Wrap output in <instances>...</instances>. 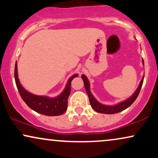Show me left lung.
Listing matches in <instances>:
<instances>
[{
  "mask_svg": "<svg viewBox=\"0 0 158 158\" xmlns=\"http://www.w3.org/2000/svg\"><path fill=\"white\" fill-rule=\"evenodd\" d=\"M143 64L144 65V61L143 60ZM81 79H83V81H84L85 88V90H86L87 94H88V97H89V100L90 106H91L93 109L95 110V111L98 112V113H102V114H117L119 113V112L123 111V110L126 109L129 107L135 101V99H137V97H138L139 91H140L141 88H142L143 82V79H144V77H143L142 79H141L140 82H139V85L137 88V89L135 90V93L133 94V95L131 97L126 99V100L123 101V102L118 103L117 105H114V106H106V105H103L102 103L99 102L97 99H95V97H94L93 94H91L90 90V82L88 81V78L84 74L81 75Z\"/></svg>",
  "mask_w": 158,
  "mask_h": 158,
  "instance_id": "8db88e82",
  "label": "left lung"
}]
</instances>
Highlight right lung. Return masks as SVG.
Segmentation results:
<instances>
[{
	"instance_id": "right-lung-1",
	"label": "right lung",
	"mask_w": 158,
	"mask_h": 158,
	"mask_svg": "<svg viewBox=\"0 0 158 158\" xmlns=\"http://www.w3.org/2000/svg\"><path fill=\"white\" fill-rule=\"evenodd\" d=\"M77 74H74L68 79V83L65 86L64 90L58 97L50 98L44 96H38L27 91L23 88L20 83L18 76L17 63L15 66V80L18 90L21 98L25 103L38 113L44 114L46 116H59L64 114L68 108V99L70 94V85L71 81Z\"/></svg>"
}]
</instances>
